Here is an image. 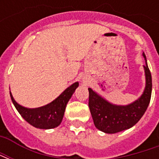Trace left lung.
<instances>
[{
  "mask_svg": "<svg viewBox=\"0 0 159 159\" xmlns=\"http://www.w3.org/2000/svg\"><path fill=\"white\" fill-rule=\"evenodd\" d=\"M143 56L146 59V65L144 66L146 88L142 95L132 104L128 106H116L109 103L91 89H89V107L93 123L100 131L107 134H115L128 129L136 124L147 111L150 103L152 84V75L144 52Z\"/></svg>",
  "mask_w": 159,
  "mask_h": 159,
  "instance_id": "1",
  "label": "left lung"
}]
</instances>
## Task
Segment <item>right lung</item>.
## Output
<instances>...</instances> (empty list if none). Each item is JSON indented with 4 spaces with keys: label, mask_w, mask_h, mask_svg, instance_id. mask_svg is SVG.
Returning a JSON list of instances; mask_svg holds the SVG:
<instances>
[{
    "label": "right lung",
    "mask_w": 159,
    "mask_h": 159,
    "mask_svg": "<svg viewBox=\"0 0 159 159\" xmlns=\"http://www.w3.org/2000/svg\"><path fill=\"white\" fill-rule=\"evenodd\" d=\"M78 85V83H73L52 102L35 109H29L19 105L14 100L11 92L10 96L17 111L26 122L38 129H48L58 127L62 122L66 105Z\"/></svg>",
    "instance_id": "obj_1"
}]
</instances>
